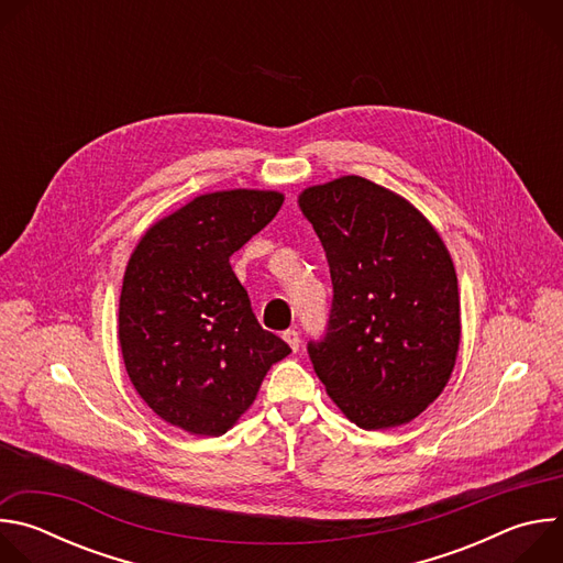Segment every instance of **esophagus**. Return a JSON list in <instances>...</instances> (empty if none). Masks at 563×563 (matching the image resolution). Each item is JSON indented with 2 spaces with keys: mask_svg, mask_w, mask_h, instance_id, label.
Wrapping results in <instances>:
<instances>
[{
  "mask_svg": "<svg viewBox=\"0 0 563 563\" xmlns=\"http://www.w3.org/2000/svg\"><path fill=\"white\" fill-rule=\"evenodd\" d=\"M283 339H285V343H287L294 352H298V347H300V334H298L296 330H287V332L283 334Z\"/></svg>",
  "mask_w": 563,
  "mask_h": 563,
  "instance_id": "1",
  "label": "esophagus"
}]
</instances>
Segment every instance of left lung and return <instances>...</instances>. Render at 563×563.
Listing matches in <instances>:
<instances>
[{"label": "left lung", "mask_w": 563, "mask_h": 563, "mask_svg": "<svg viewBox=\"0 0 563 563\" xmlns=\"http://www.w3.org/2000/svg\"><path fill=\"white\" fill-rule=\"evenodd\" d=\"M298 207L334 285L325 336L307 345L316 376L358 428L410 423L456 363L461 305L450 252L417 207L361 176L309 187Z\"/></svg>", "instance_id": "left-lung-1"}]
</instances>
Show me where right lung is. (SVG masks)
<instances>
[{"label": "right lung", "mask_w": 563, "mask_h": 563, "mask_svg": "<svg viewBox=\"0 0 563 563\" xmlns=\"http://www.w3.org/2000/svg\"><path fill=\"white\" fill-rule=\"evenodd\" d=\"M283 200L258 189L198 196L151 224L129 258L118 311L126 374L159 419L189 434H224L291 352L261 328L229 265Z\"/></svg>", "instance_id": "1"}]
</instances>
